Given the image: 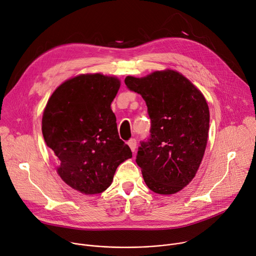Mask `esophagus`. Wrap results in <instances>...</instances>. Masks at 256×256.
<instances>
[{
  "instance_id": "34e87169",
  "label": "esophagus",
  "mask_w": 256,
  "mask_h": 256,
  "mask_svg": "<svg viewBox=\"0 0 256 256\" xmlns=\"http://www.w3.org/2000/svg\"><path fill=\"white\" fill-rule=\"evenodd\" d=\"M128 145L130 146V150L134 152L136 150V138H130L128 142Z\"/></svg>"
}]
</instances>
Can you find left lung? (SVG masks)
Masks as SVG:
<instances>
[{
    "label": "left lung",
    "mask_w": 256,
    "mask_h": 256,
    "mask_svg": "<svg viewBox=\"0 0 256 256\" xmlns=\"http://www.w3.org/2000/svg\"><path fill=\"white\" fill-rule=\"evenodd\" d=\"M124 82L145 100L151 120L150 136L138 149L136 164L151 191L174 194L193 180L202 161L209 130L206 100L174 70L126 76Z\"/></svg>",
    "instance_id": "left-lung-1"
}]
</instances>
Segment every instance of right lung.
<instances>
[{
    "instance_id": "obj_1",
    "label": "right lung",
    "mask_w": 256,
    "mask_h": 256,
    "mask_svg": "<svg viewBox=\"0 0 256 256\" xmlns=\"http://www.w3.org/2000/svg\"><path fill=\"white\" fill-rule=\"evenodd\" d=\"M120 86L113 76L82 74L59 86L44 110L42 132L57 172L80 193L105 191L118 166L132 157L110 108Z\"/></svg>"
}]
</instances>
